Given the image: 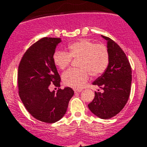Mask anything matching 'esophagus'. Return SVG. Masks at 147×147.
<instances>
[{
    "label": "esophagus",
    "mask_w": 147,
    "mask_h": 147,
    "mask_svg": "<svg viewBox=\"0 0 147 147\" xmlns=\"http://www.w3.org/2000/svg\"><path fill=\"white\" fill-rule=\"evenodd\" d=\"M74 91H75V92H82V90H81V89H75Z\"/></svg>",
    "instance_id": "1"
}]
</instances>
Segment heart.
<instances>
[{
	"mask_svg": "<svg viewBox=\"0 0 147 147\" xmlns=\"http://www.w3.org/2000/svg\"><path fill=\"white\" fill-rule=\"evenodd\" d=\"M72 59H79V68L65 71L62 75V81L67 86L81 88L88 79V72L96 77L105 71L109 63V52L106 45L80 39L68 45V52L56 51L53 55L54 63L61 70L67 68Z\"/></svg>",
	"mask_w": 147,
	"mask_h": 147,
	"instance_id": "b5f03b06",
	"label": "heart"
}]
</instances>
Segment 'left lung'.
<instances>
[{
  "instance_id": "8db88e82",
  "label": "left lung",
  "mask_w": 147,
  "mask_h": 147,
  "mask_svg": "<svg viewBox=\"0 0 147 147\" xmlns=\"http://www.w3.org/2000/svg\"><path fill=\"white\" fill-rule=\"evenodd\" d=\"M102 36L108 41L109 63L105 72L92 84L98 86L104 92H95V97L88 106L98 117L110 119L119 113L128 102L132 71L122 48L111 38Z\"/></svg>"
}]
</instances>
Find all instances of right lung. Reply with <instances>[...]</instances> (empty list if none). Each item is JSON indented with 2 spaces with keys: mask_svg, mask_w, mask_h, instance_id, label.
Segmentation results:
<instances>
[{
  "mask_svg": "<svg viewBox=\"0 0 147 147\" xmlns=\"http://www.w3.org/2000/svg\"><path fill=\"white\" fill-rule=\"evenodd\" d=\"M61 41L51 37L38 40L25 52L18 70V94L25 109L36 119L50 124L63 117L74 95L71 88H59L53 55ZM50 84L58 87L57 92L49 90Z\"/></svg>",
  "mask_w": 147,
  "mask_h": 147,
  "instance_id": "add662e5",
  "label": "right lung"
}]
</instances>
